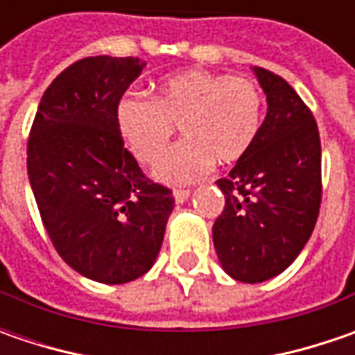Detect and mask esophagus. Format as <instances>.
<instances>
[{"label": "esophagus", "instance_id": "1", "mask_svg": "<svg viewBox=\"0 0 355 355\" xmlns=\"http://www.w3.org/2000/svg\"><path fill=\"white\" fill-rule=\"evenodd\" d=\"M187 198H189V191L187 189H173V199L178 203H184V201H187Z\"/></svg>", "mask_w": 355, "mask_h": 355}]
</instances>
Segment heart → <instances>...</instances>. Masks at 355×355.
I'll return each mask as SVG.
<instances>
[{"label":"heart","mask_w":355,"mask_h":355,"mask_svg":"<svg viewBox=\"0 0 355 355\" xmlns=\"http://www.w3.org/2000/svg\"><path fill=\"white\" fill-rule=\"evenodd\" d=\"M261 92L249 78L189 71L171 76L156 101L124 98L118 104V128L130 152L152 164L178 126L185 140L175 144L154 168L159 182H198L217 166H231L249 152L261 128Z\"/></svg>","instance_id":"heart-1"}]
</instances>
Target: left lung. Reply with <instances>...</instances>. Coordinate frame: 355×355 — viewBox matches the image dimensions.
Here are the masks:
<instances>
[{
	"mask_svg": "<svg viewBox=\"0 0 355 355\" xmlns=\"http://www.w3.org/2000/svg\"><path fill=\"white\" fill-rule=\"evenodd\" d=\"M266 94V116L249 152L217 180L225 209L213 225L217 259L231 279L265 282L304 249L322 199L320 134L296 90L252 67Z\"/></svg>",
	"mask_w": 355,
	"mask_h": 355,
	"instance_id": "1",
	"label": "left lung"
}]
</instances>
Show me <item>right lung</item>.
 Wrapping results in <instances>:
<instances>
[{
  "label": "right lung",
  "mask_w": 355,
  "mask_h": 355,
  "mask_svg": "<svg viewBox=\"0 0 355 355\" xmlns=\"http://www.w3.org/2000/svg\"><path fill=\"white\" fill-rule=\"evenodd\" d=\"M144 67L134 57L71 64L45 90L27 142L29 184L55 249L103 284L152 268L175 203L144 175L118 128V103Z\"/></svg>",
  "instance_id": "right-lung-1"
}]
</instances>
